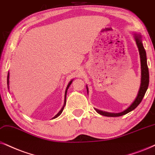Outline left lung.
<instances>
[{
  "label": "left lung",
  "instance_id": "8db88e82",
  "mask_svg": "<svg viewBox=\"0 0 155 155\" xmlns=\"http://www.w3.org/2000/svg\"><path fill=\"white\" fill-rule=\"evenodd\" d=\"M135 41H136V44L137 45V47L139 48V51H140V59H141V69H142V79H141V87L139 91L138 95L136 99H135L134 102L132 104L129 108H127L126 110L121 113L118 114H114V113H108L105 112V111H102L100 110L96 109V111L100 114L103 115V116L106 117H120L122 115L126 114L130 112L131 111L134 110L137 106L140 104L142 101L143 97H144L147 90L148 86H149V81H150V75H149V69L147 66V56H146V51L144 50V46H143L142 40H141L140 36H136L135 35ZM87 91L88 88L87 87Z\"/></svg>",
  "mask_w": 155,
  "mask_h": 155
}]
</instances>
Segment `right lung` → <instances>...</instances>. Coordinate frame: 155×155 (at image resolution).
<instances>
[{
	"label": "right lung",
	"mask_w": 155,
	"mask_h": 155,
	"mask_svg": "<svg viewBox=\"0 0 155 155\" xmlns=\"http://www.w3.org/2000/svg\"><path fill=\"white\" fill-rule=\"evenodd\" d=\"M8 79H9V73H8V77H7V84H8H8H9V81H8ZM71 82H72V81H70V82H69V84H68L67 87H66V91H65V103H64V107H62V109H61L59 112H58V113L57 114H56V116H55V117H54V118H56V117H57L59 116V115L61 114L62 113V111H63V110H64V107H65V104H66V93H67V90H68V87H69V86L71 85Z\"/></svg>",
	"instance_id": "1"
}]
</instances>
